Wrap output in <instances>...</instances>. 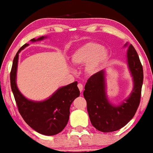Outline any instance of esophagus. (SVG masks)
I'll use <instances>...</instances> for the list:
<instances>
[{"mask_svg": "<svg viewBox=\"0 0 153 153\" xmlns=\"http://www.w3.org/2000/svg\"><path fill=\"white\" fill-rule=\"evenodd\" d=\"M77 87H78L79 91L82 92V90H83V84H81V83H79V84H77Z\"/></svg>", "mask_w": 153, "mask_h": 153, "instance_id": "esophagus-1", "label": "esophagus"}]
</instances>
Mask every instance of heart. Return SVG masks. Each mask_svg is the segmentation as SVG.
Segmentation results:
<instances>
[{"instance_id": "1", "label": "heart", "mask_w": 153, "mask_h": 153, "mask_svg": "<svg viewBox=\"0 0 153 153\" xmlns=\"http://www.w3.org/2000/svg\"><path fill=\"white\" fill-rule=\"evenodd\" d=\"M108 59V52L100 44L89 42L77 48L70 56L72 65H85V70L90 75L97 74Z\"/></svg>"}]
</instances>
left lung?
<instances>
[{
    "instance_id": "left-lung-1",
    "label": "left lung",
    "mask_w": 153,
    "mask_h": 153,
    "mask_svg": "<svg viewBox=\"0 0 153 153\" xmlns=\"http://www.w3.org/2000/svg\"><path fill=\"white\" fill-rule=\"evenodd\" d=\"M126 46H128L127 64L133 81V89L129 97L119 105L109 102L105 70L97 72L88 79L83 93L91 123L102 132L117 131L125 126L135 115L140 101L143 69L134 46L128 43L124 45Z\"/></svg>"
}]
</instances>
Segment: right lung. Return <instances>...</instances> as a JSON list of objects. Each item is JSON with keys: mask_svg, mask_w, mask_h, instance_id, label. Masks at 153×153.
<instances>
[{"mask_svg": "<svg viewBox=\"0 0 153 153\" xmlns=\"http://www.w3.org/2000/svg\"><path fill=\"white\" fill-rule=\"evenodd\" d=\"M47 36L33 39L32 42L42 40ZM29 44L21 47L15 55L10 74L11 86L18 110L28 126L37 132L46 136H53L63 130L69 118V108L71 103L79 96L77 82H74L59 88L50 97L42 101H33L25 98L17 85V71L19 54Z\"/></svg>", "mask_w": 153, "mask_h": 153, "instance_id": "right-lung-1", "label": "right lung"}]
</instances>
